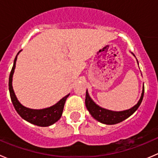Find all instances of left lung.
Listing matches in <instances>:
<instances>
[{"instance_id":"8db88e82","label":"left lung","mask_w":158,"mask_h":158,"mask_svg":"<svg viewBox=\"0 0 158 158\" xmlns=\"http://www.w3.org/2000/svg\"><path fill=\"white\" fill-rule=\"evenodd\" d=\"M133 54V53H132ZM134 56H135L133 54ZM138 64V61L137 60ZM144 87L143 85L142 92H141V98H140L139 101L138 102L135 106H133L131 109L124 110V111H111L102 108L101 106H98L92 98L89 95L88 90H86V94H85V106H86L87 109H88L89 112L90 113L91 115L97 120L98 122H101L102 124H106V125H115V124L119 123V122H123L128 117H130L132 114L135 112L138 107L141 105V102H142L143 97H144Z\"/></svg>"}]
</instances>
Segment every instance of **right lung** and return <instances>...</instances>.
Returning <instances> with one entry per match:
<instances>
[{
    "label": "right lung",
    "mask_w": 158,
    "mask_h": 158,
    "mask_svg": "<svg viewBox=\"0 0 158 158\" xmlns=\"http://www.w3.org/2000/svg\"><path fill=\"white\" fill-rule=\"evenodd\" d=\"M20 51H19L14 59V66L11 69L10 77H9V92H10L11 101H12L14 109L17 111V112L20 114L22 118L26 120L27 122L40 127L50 126L56 123L57 121L60 120V118H61L65 102H66V98L69 97V94L63 97L55 105L50 106V107L46 108V109H33L23 106L17 99L12 85L13 75H14V69L16 67V62H17V56L20 53Z\"/></svg>",
    "instance_id": "obj_1"
}]
</instances>
